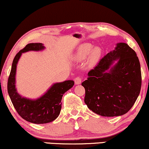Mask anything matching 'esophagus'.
<instances>
[{"mask_svg":"<svg viewBox=\"0 0 149 149\" xmlns=\"http://www.w3.org/2000/svg\"><path fill=\"white\" fill-rule=\"evenodd\" d=\"M81 82H82V78L81 77H76V78L74 79V83L76 85H79L81 84Z\"/></svg>","mask_w":149,"mask_h":149,"instance_id":"esophagus-1","label":"esophagus"}]
</instances>
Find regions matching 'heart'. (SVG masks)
Listing matches in <instances>:
<instances>
[{
	"label": "heart",
	"instance_id": "b5f03b06",
	"mask_svg": "<svg viewBox=\"0 0 149 149\" xmlns=\"http://www.w3.org/2000/svg\"><path fill=\"white\" fill-rule=\"evenodd\" d=\"M89 56V62L91 64L96 62L101 56V49L98 47H93L91 43H83L77 49L74 55V60L76 62H82Z\"/></svg>",
	"mask_w": 149,
	"mask_h": 149
}]
</instances>
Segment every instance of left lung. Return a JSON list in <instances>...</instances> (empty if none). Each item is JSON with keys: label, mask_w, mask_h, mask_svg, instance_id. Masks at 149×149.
Segmentation results:
<instances>
[{"label": "left lung", "mask_w": 149, "mask_h": 149, "mask_svg": "<svg viewBox=\"0 0 149 149\" xmlns=\"http://www.w3.org/2000/svg\"><path fill=\"white\" fill-rule=\"evenodd\" d=\"M82 83L85 103L93 113L103 117L127 113L140 94L141 70L136 52L125 42L100 61Z\"/></svg>", "instance_id": "8db88e82"}]
</instances>
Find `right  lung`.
<instances>
[{"label": "right lung", "instance_id": "1", "mask_svg": "<svg viewBox=\"0 0 149 149\" xmlns=\"http://www.w3.org/2000/svg\"><path fill=\"white\" fill-rule=\"evenodd\" d=\"M45 48L42 43L36 42L28 44L19 51L13 59L7 83L8 93L17 113L26 121L36 124L50 123L58 117L62 108L63 95L74 83L72 80L54 83L42 96L35 100L23 97L17 93L15 87L16 68L22 53L30 51L38 52Z\"/></svg>", "mask_w": 149, "mask_h": 149}]
</instances>
